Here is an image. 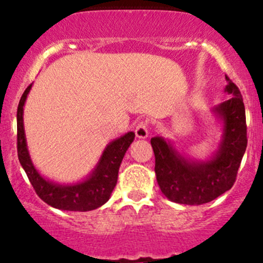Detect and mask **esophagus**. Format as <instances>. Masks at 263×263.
Instances as JSON below:
<instances>
[{"mask_svg": "<svg viewBox=\"0 0 263 263\" xmlns=\"http://www.w3.org/2000/svg\"><path fill=\"white\" fill-rule=\"evenodd\" d=\"M135 134L138 138H146L148 136V123L147 121L138 122L135 128Z\"/></svg>", "mask_w": 263, "mask_h": 263, "instance_id": "esophagus-1", "label": "esophagus"}]
</instances>
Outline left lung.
<instances>
[{
	"instance_id": "left-lung-1",
	"label": "left lung",
	"mask_w": 263,
	"mask_h": 263,
	"mask_svg": "<svg viewBox=\"0 0 263 263\" xmlns=\"http://www.w3.org/2000/svg\"><path fill=\"white\" fill-rule=\"evenodd\" d=\"M226 81L225 91L231 98L213 110L222 121V136L210 159L192 161L177 152L170 141L151 138L157 182L171 201L185 205L209 203L231 189L236 180L247 146L246 115L240 90L228 77Z\"/></svg>"
}]
</instances>
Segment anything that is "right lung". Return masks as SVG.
I'll return each mask as SVG.
<instances>
[{"label":"right lung","mask_w":263,"mask_h":263,"mask_svg":"<svg viewBox=\"0 0 263 263\" xmlns=\"http://www.w3.org/2000/svg\"><path fill=\"white\" fill-rule=\"evenodd\" d=\"M32 84L23 92L17 108V152L21 165L35 193L42 200L60 210L89 211L100 208L110 199L117 183V176L126 151L135 140L134 132H127L107 144L100 161L85 180L75 184H58L44 179L33 165L27 148L23 127V106Z\"/></svg>","instance_id":"right-lung-1"}]
</instances>
